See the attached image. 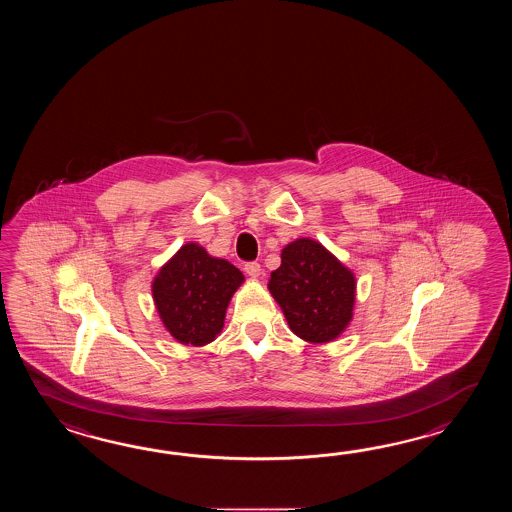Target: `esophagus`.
I'll return each instance as SVG.
<instances>
[{
	"label": "esophagus",
	"mask_w": 512,
	"mask_h": 512,
	"mask_svg": "<svg viewBox=\"0 0 512 512\" xmlns=\"http://www.w3.org/2000/svg\"><path fill=\"white\" fill-rule=\"evenodd\" d=\"M245 272L249 274V276H252V278H258L261 274V265L258 263V261H249V263H245Z\"/></svg>",
	"instance_id": "1"
}]
</instances>
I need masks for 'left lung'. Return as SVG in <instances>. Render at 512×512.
<instances>
[{
  "mask_svg": "<svg viewBox=\"0 0 512 512\" xmlns=\"http://www.w3.org/2000/svg\"><path fill=\"white\" fill-rule=\"evenodd\" d=\"M269 291L294 335L307 342L337 338L353 316L355 278L318 241L302 238L282 251Z\"/></svg>",
  "mask_w": 512,
  "mask_h": 512,
  "instance_id": "obj_1",
  "label": "left lung"
}]
</instances>
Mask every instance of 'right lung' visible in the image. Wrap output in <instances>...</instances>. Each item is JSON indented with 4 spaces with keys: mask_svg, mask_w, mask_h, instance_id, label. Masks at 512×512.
I'll use <instances>...</instances> for the list:
<instances>
[{
    "mask_svg": "<svg viewBox=\"0 0 512 512\" xmlns=\"http://www.w3.org/2000/svg\"><path fill=\"white\" fill-rule=\"evenodd\" d=\"M243 274L227 260L186 243L153 280L155 307L164 327L181 344L205 346L223 329L230 298Z\"/></svg>",
    "mask_w": 512,
    "mask_h": 512,
    "instance_id": "1",
    "label": "right lung"
}]
</instances>
